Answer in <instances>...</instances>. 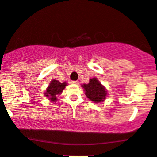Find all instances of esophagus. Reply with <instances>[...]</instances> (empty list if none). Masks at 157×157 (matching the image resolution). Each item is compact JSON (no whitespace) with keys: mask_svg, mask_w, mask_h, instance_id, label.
I'll return each mask as SVG.
<instances>
[{"mask_svg":"<svg viewBox=\"0 0 157 157\" xmlns=\"http://www.w3.org/2000/svg\"><path fill=\"white\" fill-rule=\"evenodd\" d=\"M71 83L75 84V85H78L79 82H78V81H72V82H71Z\"/></svg>","mask_w":157,"mask_h":157,"instance_id":"obj_1","label":"esophagus"}]
</instances>
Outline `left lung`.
I'll return each mask as SVG.
<instances>
[{
  "label": "left lung",
  "mask_w": 157,
  "mask_h": 157,
  "mask_svg": "<svg viewBox=\"0 0 157 157\" xmlns=\"http://www.w3.org/2000/svg\"><path fill=\"white\" fill-rule=\"evenodd\" d=\"M85 92V95L88 99L94 103L103 102L107 95L106 88L101 85L97 78H90L88 84H83L82 85Z\"/></svg>",
  "instance_id": "1"
}]
</instances>
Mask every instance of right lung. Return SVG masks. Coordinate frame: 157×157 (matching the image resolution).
I'll return each instance as SVG.
<instances>
[{
    "label": "right lung",
    "mask_w": 157,
    "mask_h": 157,
    "mask_svg": "<svg viewBox=\"0 0 157 157\" xmlns=\"http://www.w3.org/2000/svg\"><path fill=\"white\" fill-rule=\"evenodd\" d=\"M67 85V82L60 83L59 81L53 79L51 83H50V85H48V88L46 89L44 96L51 102H56L57 101V97L60 95V94L62 93L63 90L66 88Z\"/></svg>",
    "instance_id": "1"
}]
</instances>
